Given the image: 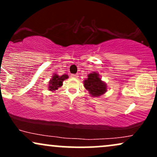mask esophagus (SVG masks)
Returning a JSON list of instances; mask_svg holds the SVG:
<instances>
[{
  "label": "esophagus",
  "instance_id": "obj_1",
  "mask_svg": "<svg viewBox=\"0 0 157 157\" xmlns=\"http://www.w3.org/2000/svg\"><path fill=\"white\" fill-rule=\"evenodd\" d=\"M71 77H73V78H77V77H79L78 75H71Z\"/></svg>",
  "mask_w": 157,
  "mask_h": 157
}]
</instances>
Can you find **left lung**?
<instances>
[{
	"instance_id": "obj_1",
	"label": "left lung",
	"mask_w": 157,
	"mask_h": 157,
	"mask_svg": "<svg viewBox=\"0 0 157 157\" xmlns=\"http://www.w3.org/2000/svg\"><path fill=\"white\" fill-rule=\"evenodd\" d=\"M84 87L93 97H99L106 91V84L102 82L96 72L89 74L88 78L84 80Z\"/></svg>"
}]
</instances>
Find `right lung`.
Returning a JSON list of instances; mask_svg holds the SVG:
<instances>
[{
	"label": "right lung",
	"instance_id": "add662e5",
	"mask_svg": "<svg viewBox=\"0 0 157 157\" xmlns=\"http://www.w3.org/2000/svg\"><path fill=\"white\" fill-rule=\"evenodd\" d=\"M67 75H63L62 76H59V75L55 74L54 76L52 77V80H50L49 85H48V90L49 91H55L60 86H62L63 82L66 79L68 78Z\"/></svg>",
	"mask_w": 157,
	"mask_h": 157
}]
</instances>
